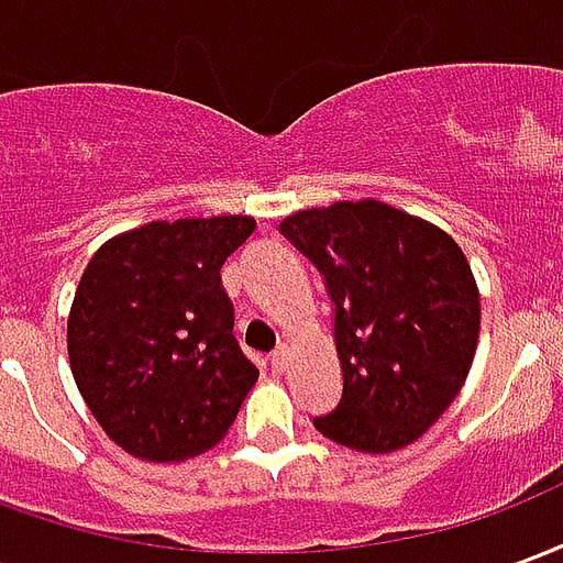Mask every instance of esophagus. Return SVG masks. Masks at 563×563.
Wrapping results in <instances>:
<instances>
[{
	"mask_svg": "<svg viewBox=\"0 0 563 563\" xmlns=\"http://www.w3.org/2000/svg\"><path fill=\"white\" fill-rule=\"evenodd\" d=\"M289 355H292V350L283 343L280 350H274V355H271V367H274V371H286V367H289Z\"/></svg>",
	"mask_w": 563,
	"mask_h": 563,
	"instance_id": "34e87169",
	"label": "esophagus"
}]
</instances>
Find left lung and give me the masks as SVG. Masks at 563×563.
<instances>
[{"mask_svg": "<svg viewBox=\"0 0 563 563\" xmlns=\"http://www.w3.org/2000/svg\"><path fill=\"white\" fill-rule=\"evenodd\" d=\"M280 232L325 277L343 395L319 434L355 452L410 446L446 413L479 341V289L434 222L377 198L295 210Z\"/></svg>", "mask_w": 563, "mask_h": 563, "instance_id": "8db88e82", "label": "left lung"}]
</instances>
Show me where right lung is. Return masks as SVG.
Instances as JSON below:
<instances>
[{"instance_id": "add662e5", "label": "right lung", "mask_w": 563, "mask_h": 563, "mask_svg": "<svg viewBox=\"0 0 563 563\" xmlns=\"http://www.w3.org/2000/svg\"><path fill=\"white\" fill-rule=\"evenodd\" d=\"M253 229L244 213L153 220L87 262L68 310V365L92 419L132 459L174 464L217 446L256 386L220 280Z\"/></svg>"}]
</instances>
